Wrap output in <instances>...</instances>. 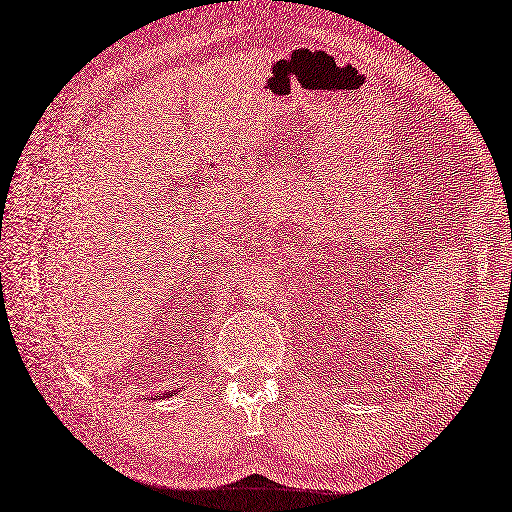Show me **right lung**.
Wrapping results in <instances>:
<instances>
[{
    "mask_svg": "<svg viewBox=\"0 0 512 512\" xmlns=\"http://www.w3.org/2000/svg\"><path fill=\"white\" fill-rule=\"evenodd\" d=\"M169 395H173V391L171 393H158V400H162V397H169Z\"/></svg>",
    "mask_w": 512,
    "mask_h": 512,
    "instance_id": "add662e5",
    "label": "right lung"
}]
</instances>
